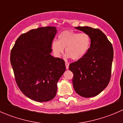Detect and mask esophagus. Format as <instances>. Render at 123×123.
Segmentation results:
<instances>
[{
  "instance_id": "34e87169",
  "label": "esophagus",
  "mask_w": 123,
  "mask_h": 123,
  "mask_svg": "<svg viewBox=\"0 0 123 123\" xmlns=\"http://www.w3.org/2000/svg\"><path fill=\"white\" fill-rule=\"evenodd\" d=\"M65 67H66V68L67 69H68V68H69V63L68 62H65Z\"/></svg>"
}]
</instances>
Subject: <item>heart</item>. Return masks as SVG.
<instances>
[{
	"instance_id": "obj_1",
	"label": "heart",
	"mask_w": 123,
	"mask_h": 123,
	"mask_svg": "<svg viewBox=\"0 0 123 123\" xmlns=\"http://www.w3.org/2000/svg\"><path fill=\"white\" fill-rule=\"evenodd\" d=\"M90 44V37L86 33L66 30L59 34L58 41H53L51 48L56 57L61 56L65 48L67 58L79 60L86 54Z\"/></svg>"
}]
</instances>
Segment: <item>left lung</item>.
Instances as JSON below:
<instances>
[{
    "label": "left lung",
    "instance_id": "obj_1",
    "mask_svg": "<svg viewBox=\"0 0 123 123\" xmlns=\"http://www.w3.org/2000/svg\"><path fill=\"white\" fill-rule=\"evenodd\" d=\"M89 36L90 47L77 61L71 63L73 85L77 93L85 98L99 95L106 87L111 75L114 50L105 34L98 28L77 27Z\"/></svg>",
    "mask_w": 123,
    "mask_h": 123
}]
</instances>
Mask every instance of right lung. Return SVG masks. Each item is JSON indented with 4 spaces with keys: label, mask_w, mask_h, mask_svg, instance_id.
I'll return each instance as SVG.
<instances>
[{
    "label": "right lung",
    "mask_w": 123,
    "mask_h": 123,
    "mask_svg": "<svg viewBox=\"0 0 123 123\" xmlns=\"http://www.w3.org/2000/svg\"><path fill=\"white\" fill-rule=\"evenodd\" d=\"M55 27H39L17 38L11 52L16 83L28 98L39 102L55 96L57 83L65 72V61L50 55Z\"/></svg>",
    "instance_id": "obj_1"
}]
</instances>
